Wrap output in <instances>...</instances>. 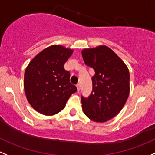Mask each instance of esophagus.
<instances>
[{
	"mask_svg": "<svg viewBox=\"0 0 155 155\" xmlns=\"http://www.w3.org/2000/svg\"><path fill=\"white\" fill-rule=\"evenodd\" d=\"M77 88H78V91H81V84H77Z\"/></svg>",
	"mask_w": 155,
	"mask_h": 155,
	"instance_id": "esophagus-1",
	"label": "esophagus"
}]
</instances>
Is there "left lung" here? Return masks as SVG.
I'll return each mask as SVG.
<instances>
[{
  "label": "left lung",
  "instance_id": "left-lung-1",
  "mask_svg": "<svg viewBox=\"0 0 155 155\" xmlns=\"http://www.w3.org/2000/svg\"><path fill=\"white\" fill-rule=\"evenodd\" d=\"M84 61L93 68V90L81 96L82 109L91 120L104 123L116 116L129 94V71L123 60L109 47L100 45L81 51Z\"/></svg>",
  "mask_w": 155,
  "mask_h": 155
}]
</instances>
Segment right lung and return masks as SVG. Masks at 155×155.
Wrapping results in <instances>:
<instances>
[{
  "instance_id": "obj_1",
  "label": "right lung",
  "mask_w": 155,
  "mask_h": 155,
  "mask_svg": "<svg viewBox=\"0 0 155 155\" xmlns=\"http://www.w3.org/2000/svg\"><path fill=\"white\" fill-rule=\"evenodd\" d=\"M73 50L54 45L42 50L29 62L24 74V90L32 108L46 116L59 113L78 91L64 68Z\"/></svg>"
}]
</instances>
